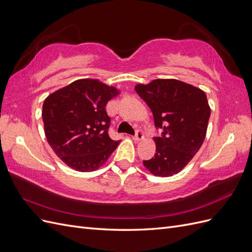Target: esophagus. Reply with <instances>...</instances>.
Returning <instances> with one entry per match:
<instances>
[{"label":"esophagus","mask_w":252,"mask_h":252,"mask_svg":"<svg viewBox=\"0 0 252 252\" xmlns=\"http://www.w3.org/2000/svg\"><path fill=\"white\" fill-rule=\"evenodd\" d=\"M132 139L134 141H141L144 139V132L142 130H140V129H138V130L135 131V134L132 136Z\"/></svg>","instance_id":"34e87169"}]
</instances>
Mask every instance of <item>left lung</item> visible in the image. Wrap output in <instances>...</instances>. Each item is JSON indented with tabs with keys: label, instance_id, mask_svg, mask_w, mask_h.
Instances as JSON below:
<instances>
[{
	"label": "left lung",
	"instance_id": "1",
	"mask_svg": "<svg viewBox=\"0 0 252 252\" xmlns=\"http://www.w3.org/2000/svg\"><path fill=\"white\" fill-rule=\"evenodd\" d=\"M135 91L154 114L155 157L144 166L158 177H171L191 161L204 142L210 108L204 91L173 79L139 84Z\"/></svg>",
	"mask_w": 252,
	"mask_h": 252
}]
</instances>
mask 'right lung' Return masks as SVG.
Here are the masks:
<instances>
[{"instance_id": "add662e5", "label": "right lung", "mask_w": 252, "mask_h": 252, "mask_svg": "<svg viewBox=\"0 0 252 252\" xmlns=\"http://www.w3.org/2000/svg\"><path fill=\"white\" fill-rule=\"evenodd\" d=\"M119 91L97 80L84 79L57 90L43 104L45 135L55 154L70 168L89 172L107 161L120 141L108 130L106 104Z\"/></svg>"}]
</instances>
